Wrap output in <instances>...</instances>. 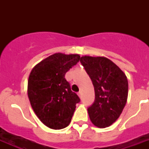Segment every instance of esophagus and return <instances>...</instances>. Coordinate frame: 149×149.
Returning <instances> with one entry per match:
<instances>
[{"mask_svg": "<svg viewBox=\"0 0 149 149\" xmlns=\"http://www.w3.org/2000/svg\"><path fill=\"white\" fill-rule=\"evenodd\" d=\"M78 96H79V97L80 98L82 97V92H81V91H79V92H78Z\"/></svg>", "mask_w": 149, "mask_h": 149, "instance_id": "1", "label": "esophagus"}]
</instances>
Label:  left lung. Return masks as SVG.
Listing matches in <instances>:
<instances>
[{
    "label": "left lung",
    "instance_id": "obj_1",
    "mask_svg": "<svg viewBox=\"0 0 149 149\" xmlns=\"http://www.w3.org/2000/svg\"><path fill=\"white\" fill-rule=\"evenodd\" d=\"M80 63L92 80L95 100L87 108L93 125L111 126L120 117L127 102L128 83L122 70L105 57L82 56Z\"/></svg>",
    "mask_w": 149,
    "mask_h": 149
}]
</instances>
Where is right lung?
I'll list each match as a JSON object with an SVG mask.
<instances>
[{
	"instance_id": "obj_1",
	"label": "right lung",
	"mask_w": 149,
	"mask_h": 149,
	"mask_svg": "<svg viewBox=\"0 0 149 149\" xmlns=\"http://www.w3.org/2000/svg\"><path fill=\"white\" fill-rule=\"evenodd\" d=\"M79 59L78 54L55 53L38 63L29 75L28 96L31 107L39 120L52 129L67 127L76 104L80 102L65 78Z\"/></svg>"
}]
</instances>
